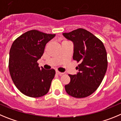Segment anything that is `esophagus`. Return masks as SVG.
Wrapping results in <instances>:
<instances>
[{"mask_svg": "<svg viewBox=\"0 0 121 121\" xmlns=\"http://www.w3.org/2000/svg\"><path fill=\"white\" fill-rule=\"evenodd\" d=\"M56 73L57 74V75H58L61 76V75H63V73L60 72H59L58 70H56Z\"/></svg>", "mask_w": 121, "mask_h": 121, "instance_id": "1", "label": "esophagus"}]
</instances>
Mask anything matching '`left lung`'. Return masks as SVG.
I'll list each match as a JSON object with an SVG mask.
<instances>
[{"mask_svg": "<svg viewBox=\"0 0 121 121\" xmlns=\"http://www.w3.org/2000/svg\"><path fill=\"white\" fill-rule=\"evenodd\" d=\"M63 35L73 42V59L79 63L76 75H69L70 82L65 85L67 94L77 98L87 97L98 89L107 69V56L103 43L93 34L78 28Z\"/></svg>", "mask_w": 121, "mask_h": 121, "instance_id": "1", "label": "left lung"}]
</instances>
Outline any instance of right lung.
I'll return each instance as SVG.
<instances>
[{"label":"right lung","instance_id":"obj_1","mask_svg":"<svg viewBox=\"0 0 121 121\" xmlns=\"http://www.w3.org/2000/svg\"><path fill=\"white\" fill-rule=\"evenodd\" d=\"M55 34L31 30L14 41L9 51V70L12 80L23 94L39 98L48 92L54 78V69L40 68L37 63L46 43Z\"/></svg>","mask_w":121,"mask_h":121}]
</instances>
